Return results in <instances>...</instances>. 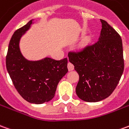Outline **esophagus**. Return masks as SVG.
Returning <instances> with one entry per match:
<instances>
[{"mask_svg":"<svg viewBox=\"0 0 129 129\" xmlns=\"http://www.w3.org/2000/svg\"><path fill=\"white\" fill-rule=\"evenodd\" d=\"M68 71H73L74 69L73 64L71 63V62H68Z\"/></svg>","mask_w":129,"mask_h":129,"instance_id":"1","label":"esophagus"}]
</instances>
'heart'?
I'll use <instances>...</instances> for the list:
<instances>
[{
    "mask_svg": "<svg viewBox=\"0 0 129 129\" xmlns=\"http://www.w3.org/2000/svg\"><path fill=\"white\" fill-rule=\"evenodd\" d=\"M87 41H88V40H86V41H85V43H86Z\"/></svg>",
    "mask_w": 129,
    "mask_h": 129,
    "instance_id": "obj_1",
    "label": "heart"
}]
</instances>
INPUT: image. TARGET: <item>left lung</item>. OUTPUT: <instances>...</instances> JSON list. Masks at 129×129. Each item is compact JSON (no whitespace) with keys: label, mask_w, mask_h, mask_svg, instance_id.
I'll return each mask as SVG.
<instances>
[{"label":"left lung","mask_w":129,"mask_h":129,"mask_svg":"<svg viewBox=\"0 0 129 129\" xmlns=\"http://www.w3.org/2000/svg\"><path fill=\"white\" fill-rule=\"evenodd\" d=\"M101 21L102 29L97 42L68 52L69 61L79 75L76 93L87 102H98L110 96L124 72L121 37L107 21Z\"/></svg>","instance_id":"obj_1"}]
</instances>
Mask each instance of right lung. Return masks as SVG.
<instances>
[{
  "label": "right lung",
  "mask_w": 129,
  "mask_h": 129,
  "mask_svg": "<svg viewBox=\"0 0 129 129\" xmlns=\"http://www.w3.org/2000/svg\"><path fill=\"white\" fill-rule=\"evenodd\" d=\"M29 21L13 34L6 56V68L15 89L28 102L42 104L52 100L58 83L68 72V58L54 60L45 58L30 61L19 49V40L32 24Z\"/></svg>",
  "instance_id": "1"
}]
</instances>
